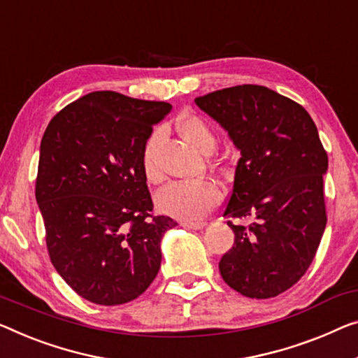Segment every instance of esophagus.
Segmentation results:
<instances>
[{"instance_id":"1","label":"esophagus","mask_w":358,"mask_h":358,"mask_svg":"<svg viewBox=\"0 0 358 358\" xmlns=\"http://www.w3.org/2000/svg\"><path fill=\"white\" fill-rule=\"evenodd\" d=\"M181 227L189 228V230H201L206 227V222H181Z\"/></svg>"}]
</instances>
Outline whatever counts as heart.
<instances>
[{"label": "heart", "mask_w": 358, "mask_h": 358, "mask_svg": "<svg viewBox=\"0 0 358 358\" xmlns=\"http://www.w3.org/2000/svg\"><path fill=\"white\" fill-rule=\"evenodd\" d=\"M178 130L181 136L197 151L210 154L217 146V136L209 122L196 114L180 117ZM157 143V133L149 138L143 151V172L148 181L156 183L161 178L152 164L154 146ZM222 199V193L212 181H175L159 191L156 196L157 209L185 222H197L204 218Z\"/></svg>", "instance_id": "b5f03b06"}]
</instances>
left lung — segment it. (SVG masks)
I'll use <instances>...</instances> for the list:
<instances>
[{"label":"left lung","instance_id":"left-lung-1","mask_svg":"<svg viewBox=\"0 0 358 358\" xmlns=\"http://www.w3.org/2000/svg\"><path fill=\"white\" fill-rule=\"evenodd\" d=\"M220 124L239 157L223 215L234 225L222 278L239 294L270 299L306 275L327 227L323 173L328 154L308 112L260 85H238L194 99Z\"/></svg>","mask_w":358,"mask_h":358}]
</instances>
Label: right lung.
<instances>
[{
    "mask_svg": "<svg viewBox=\"0 0 358 358\" xmlns=\"http://www.w3.org/2000/svg\"><path fill=\"white\" fill-rule=\"evenodd\" d=\"M172 106L93 92L52 117L40 146L35 196L51 264L98 306L145 292L161 268L162 234L177 225L154 215L143 151Z\"/></svg>",
    "mask_w": 358,
    "mask_h": 358,
    "instance_id": "1",
    "label": "right lung"
}]
</instances>
